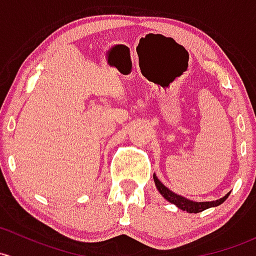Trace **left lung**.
<instances>
[{
  "instance_id": "1",
  "label": "left lung",
  "mask_w": 256,
  "mask_h": 256,
  "mask_svg": "<svg viewBox=\"0 0 256 256\" xmlns=\"http://www.w3.org/2000/svg\"><path fill=\"white\" fill-rule=\"evenodd\" d=\"M153 180H154V184L156 188L158 189V192H160V195L166 198V201H169L170 204L176 205L178 208L182 210V211H186L189 214H198V212H202L205 211L207 208H211V207H216L220 206V204L224 202L228 198L230 192L226 194L223 198H218V200H214V201H204V202H198V201H192L189 200V198H184V196H180L178 194L173 192L172 190H169L168 188L164 186V184L158 179L157 176L153 173Z\"/></svg>"
}]
</instances>
